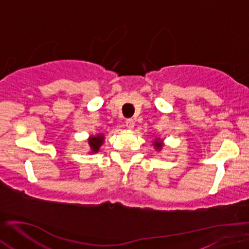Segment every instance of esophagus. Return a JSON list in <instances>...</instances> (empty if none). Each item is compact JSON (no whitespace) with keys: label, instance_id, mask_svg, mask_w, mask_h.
Instances as JSON below:
<instances>
[{"label":"esophagus","instance_id":"1","mask_svg":"<svg viewBox=\"0 0 249 249\" xmlns=\"http://www.w3.org/2000/svg\"><path fill=\"white\" fill-rule=\"evenodd\" d=\"M125 125H126V127L128 130H133L134 128V121L133 119H127L126 122H125Z\"/></svg>","mask_w":249,"mask_h":249}]
</instances>
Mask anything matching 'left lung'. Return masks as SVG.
<instances>
[{
    "label": "left lung",
    "mask_w": 249,
    "mask_h": 249,
    "mask_svg": "<svg viewBox=\"0 0 249 249\" xmlns=\"http://www.w3.org/2000/svg\"><path fill=\"white\" fill-rule=\"evenodd\" d=\"M153 146H154V148L157 149V151H161V149L163 148V140H161L160 138H157V139L154 140L153 142Z\"/></svg>",
    "instance_id": "1"
}]
</instances>
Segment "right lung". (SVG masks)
<instances>
[{"label":"right lung","mask_w":249,"mask_h":249,"mask_svg":"<svg viewBox=\"0 0 249 249\" xmlns=\"http://www.w3.org/2000/svg\"><path fill=\"white\" fill-rule=\"evenodd\" d=\"M104 139H106V136L103 133H97L95 136H90L88 138V145L89 149H90V153H97L100 151L101 146L103 145Z\"/></svg>","instance_id":"1"}]
</instances>
